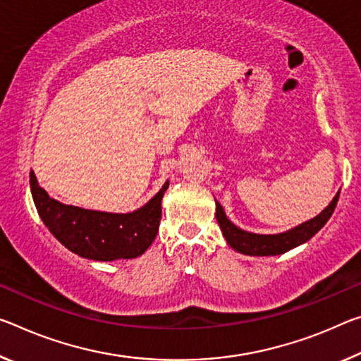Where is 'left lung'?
Here are the masks:
<instances>
[{
  "label": "left lung",
  "mask_w": 361,
  "mask_h": 361,
  "mask_svg": "<svg viewBox=\"0 0 361 361\" xmlns=\"http://www.w3.org/2000/svg\"><path fill=\"white\" fill-rule=\"evenodd\" d=\"M337 199H339V192L336 194L333 202L326 207L322 214L314 216V219L308 220L302 225L295 226L294 230L286 231L281 234H254L247 233L244 230H239L238 226H234L233 223L226 219L225 212H223L221 205L215 199L216 204V221L223 231L226 243L231 245L234 250L245 255H279L288 252V250L297 247L299 244H304L312 236H314L322 228L326 225V221L329 220V216L333 215L336 209Z\"/></svg>",
  "instance_id": "8db88e82"
}]
</instances>
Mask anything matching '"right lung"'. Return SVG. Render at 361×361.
Listing matches in <instances>:
<instances>
[{
	"label": "right lung",
	"mask_w": 361,
	"mask_h": 361,
	"mask_svg": "<svg viewBox=\"0 0 361 361\" xmlns=\"http://www.w3.org/2000/svg\"><path fill=\"white\" fill-rule=\"evenodd\" d=\"M167 188L169 181L136 212L107 214L54 201L39 188L35 173L30 171L33 202L48 230L73 254L101 262L133 259L149 247L159 231L162 219L160 202Z\"/></svg>",
	"instance_id": "1"
}]
</instances>
